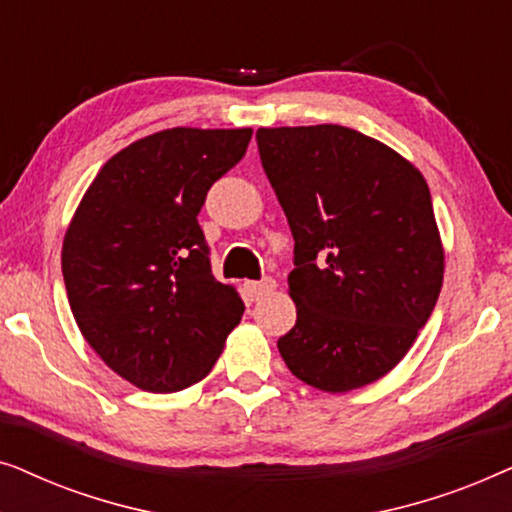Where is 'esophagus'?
Masks as SVG:
<instances>
[{"label":"esophagus","instance_id":"1","mask_svg":"<svg viewBox=\"0 0 512 512\" xmlns=\"http://www.w3.org/2000/svg\"><path fill=\"white\" fill-rule=\"evenodd\" d=\"M275 286V279L265 277L261 282H244V293H247L249 300H261L265 293H270Z\"/></svg>","mask_w":512,"mask_h":512}]
</instances>
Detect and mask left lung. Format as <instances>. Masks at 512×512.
<instances>
[{"mask_svg": "<svg viewBox=\"0 0 512 512\" xmlns=\"http://www.w3.org/2000/svg\"><path fill=\"white\" fill-rule=\"evenodd\" d=\"M293 233L296 326L277 340L321 391L380 380L408 354L443 286L429 186L387 144L342 125L256 130Z\"/></svg>", "mask_w": 512, "mask_h": 512, "instance_id": "left-lung-1", "label": "left lung"}]
</instances>
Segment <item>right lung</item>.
<instances>
[{"instance_id": "right-lung-1", "label": "right lung", "mask_w": 512, "mask_h": 512, "mask_svg": "<svg viewBox=\"0 0 512 512\" xmlns=\"http://www.w3.org/2000/svg\"><path fill=\"white\" fill-rule=\"evenodd\" d=\"M251 128H172L125 146L83 195L62 277L76 324L100 359L153 394L209 375L244 303L216 282L198 214L247 153Z\"/></svg>"}]
</instances>
